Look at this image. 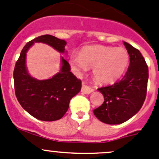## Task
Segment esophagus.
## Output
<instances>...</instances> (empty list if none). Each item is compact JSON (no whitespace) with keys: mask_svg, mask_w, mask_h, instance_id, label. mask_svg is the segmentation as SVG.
I'll return each instance as SVG.
<instances>
[{"mask_svg":"<svg viewBox=\"0 0 159 159\" xmlns=\"http://www.w3.org/2000/svg\"><path fill=\"white\" fill-rule=\"evenodd\" d=\"M94 91L92 89L89 87V86L85 85V84H82V87H81V92L83 94H90L91 93L92 91Z\"/></svg>","mask_w":159,"mask_h":159,"instance_id":"esophagus-1","label":"esophagus"}]
</instances>
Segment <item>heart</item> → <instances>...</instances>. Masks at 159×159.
I'll return each instance as SVG.
<instances>
[{
    "label": "heart",
    "mask_w": 159,
    "mask_h": 159,
    "mask_svg": "<svg viewBox=\"0 0 159 159\" xmlns=\"http://www.w3.org/2000/svg\"><path fill=\"white\" fill-rule=\"evenodd\" d=\"M70 65L77 75L92 68L93 76L98 83L108 84L119 79L128 68L129 55L123 48L94 45L83 48L81 54L73 52Z\"/></svg>",
    "instance_id": "1"
}]
</instances>
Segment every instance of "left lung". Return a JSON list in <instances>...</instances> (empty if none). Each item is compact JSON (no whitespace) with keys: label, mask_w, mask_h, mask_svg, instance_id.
Wrapping results in <instances>:
<instances>
[{"label":"left lung","mask_w":159,"mask_h":159,"mask_svg":"<svg viewBox=\"0 0 159 159\" xmlns=\"http://www.w3.org/2000/svg\"><path fill=\"white\" fill-rule=\"evenodd\" d=\"M130 57L129 68L122 79L99 88L104 102L93 111L105 124H121L134 116L143 105L147 94L148 68L140 51L124 42Z\"/></svg>","instance_id":"left-lung-1"}]
</instances>
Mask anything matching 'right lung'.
I'll list each match as a JSON object with an SVG mask.
<instances>
[{
    "mask_svg": "<svg viewBox=\"0 0 159 159\" xmlns=\"http://www.w3.org/2000/svg\"><path fill=\"white\" fill-rule=\"evenodd\" d=\"M34 42H42L59 52H65L66 41L50 34L41 35L25 44L14 70V91L22 108L41 121L61 119L69 107L70 101L81 88V81L70 72V66L61 57V71L47 80H37L28 75L25 65L26 53Z\"/></svg>",
    "mask_w": 159,
    "mask_h": 159,
    "instance_id": "add662e5",
    "label": "right lung"
}]
</instances>
